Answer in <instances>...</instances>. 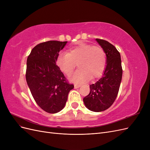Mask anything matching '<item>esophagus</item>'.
<instances>
[{
	"label": "esophagus",
	"instance_id": "obj_1",
	"mask_svg": "<svg viewBox=\"0 0 150 150\" xmlns=\"http://www.w3.org/2000/svg\"><path fill=\"white\" fill-rule=\"evenodd\" d=\"M79 87H81V85H79V84H75L74 85V88H76V89L79 88Z\"/></svg>",
	"mask_w": 150,
	"mask_h": 150
}]
</instances>
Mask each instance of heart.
<instances>
[{
	"mask_svg": "<svg viewBox=\"0 0 150 150\" xmlns=\"http://www.w3.org/2000/svg\"><path fill=\"white\" fill-rule=\"evenodd\" d=\"M106 55L100 47L88 44H80L71 47L67 52H61L56 58V64L67 76L73 72L78 62L79 69L71 77L76 83H84L91 78H98L102 75L106 66Z\"/></svg>",
	"mask_w": 150,
	"mask_h": 150,
	"instance_id": "1",
	"label": "heart"
}]
</instances>
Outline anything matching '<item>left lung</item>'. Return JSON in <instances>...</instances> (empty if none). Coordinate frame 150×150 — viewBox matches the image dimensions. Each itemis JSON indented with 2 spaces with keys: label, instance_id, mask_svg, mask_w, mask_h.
Returning <instances> with one entry per match:
<instances>
[{
  "label": "left lung",
  "instance_id": "obj_1",
  "mask_svg": "<svg viewBox=\"0 0 150 150\" xmlns=\"http://www.w3.org/2000/svg\"><path fill=\"white\" fill-rule=\"evenodd\" d=\"M106 55V66L96 83L89 85L90 92L83 98L84 105L94 112L107 110L114 103L119 91L122 70L120 52L105 40L96 39Z\"/></svg>",
  "mask_w": 150,
  "mask_h": 150
}]
</instances>
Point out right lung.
Returning a JSON list of instances; mask_svg holds the SVG:
<instances>
[{"label": "right lung", "instance_id": "add662e5", "mask_svg": "<svg viewBox=\"0 0 150 150\" xmlns=\"http://www.w3.org/2000/svg\"><path fill=\"white\" fill-rule=\"evenodd\" d=\"M67 41L49 40L38 44L27 59L25 78L38 106L49 113H57L65 107L68 94L74 88L56 65V58Z\"/></svg>", "mask_w": 150, "mask_h": 150}]
</instances>
